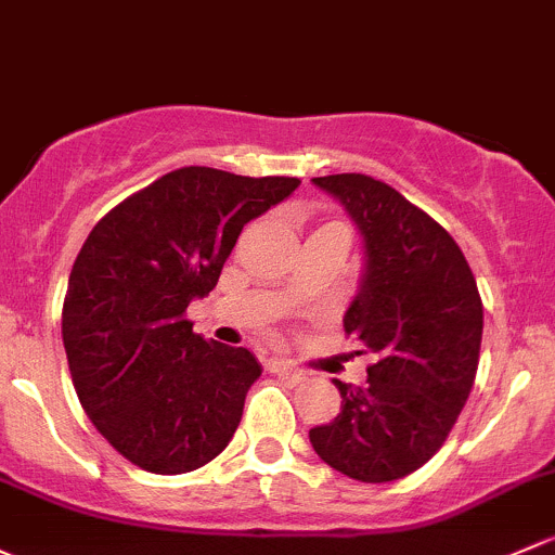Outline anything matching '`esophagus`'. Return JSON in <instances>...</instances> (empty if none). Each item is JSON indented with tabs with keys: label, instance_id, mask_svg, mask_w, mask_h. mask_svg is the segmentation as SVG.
I'll return each mask as SVG.
<instances>
[{
	"label": "esophagus",
	"instance_id": "obj_1",
	"mask_svg": "<svg viewBox=\"0 0 555 555\" xmlns=\"http://www.w3.org/2000/svg\"><path fill=\"white\" fill-rule=\"evenodd\" d=\"M271 370L276 372V375L287 377V380H293V383H300L302 377H306V372H302L300 366H295L293 361H284V359H273Z\"/></svg>",
	"mask_w": 555,
	"mask_h": 555
}]
</instances>
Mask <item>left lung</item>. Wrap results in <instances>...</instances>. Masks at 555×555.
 <instances>
[{"mask_svg":"<svg viewBox=\"0 0 555 555\" xmlns=\"http://www.w3.org/2000/svg\"><path fill=\"white\" fill-rule=\"evenodd\" d=\"M313 183L346 204L364 236V279L343 326L377 361L366 385L335 380L340 415L308 439L348 478L396 481L439 452L468 401L481 295L457 242L388 183L359 172Z\"/></svg>","mask_w":555,"mask_h":555,"instance_id":"left-lung-1","label":"left lung"}]
</instances>
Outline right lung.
<instances>
[{
    "label": "right lung",
    "instance_id": "1",
    "mask_svg": "<svg viewBox=\"0 0 555 555\" xmlns=\"http://www.w3.org/2000/svg\"><path fill=\"white\" fill-rule=\"evenodd\" d=\"M297 178L180 167L103 215L63 300V348L81 410L149 474L202 468L229 447L260 377L247 348L204 340L185 319L218 284L238 233Z\"/></svg>",
    "mask_w": 555,
    "mask_h": 555
}]
</instances>
